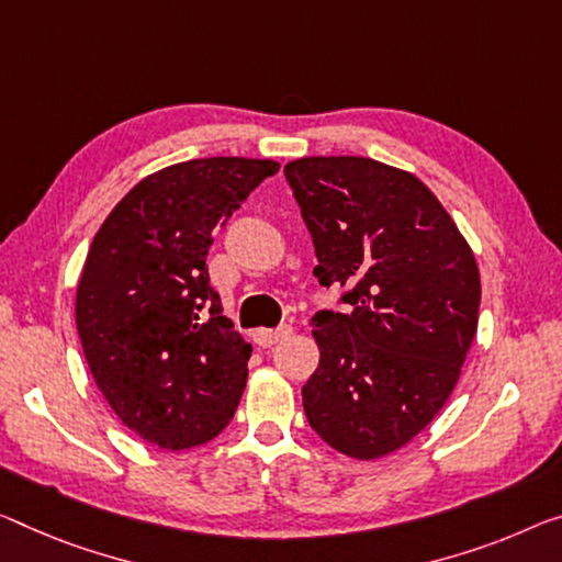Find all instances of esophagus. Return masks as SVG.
Listing matches in <instances>:
<instances>
[{"mask_svg":"<svg viewBox=\"0 0 562 562\" xmlns=\"http://www.w3.org/2000/svg\"><path fill=\"white\" fill-rule=\"evenodd\" d=\"M289 336H291V326H279V329H258L254 334V341L258 344V347L269 349V347H273V344L289 339Z\"/></svg>","mask_w":562,"mask_h":562,"instance_id":"obj_1","label":"esophagus"}]
</instances>
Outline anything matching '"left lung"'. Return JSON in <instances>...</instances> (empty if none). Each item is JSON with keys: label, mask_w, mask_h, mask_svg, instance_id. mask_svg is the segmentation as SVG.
Returning a JSON list of instances; mask_svg holds the SVG:
<instances>
[{"label": "left lung", "mask_w": 562, "mask_h": 562, "mask_svg": "<svg viewBox=\"0 0 562 562\" xmlns=\"http://www.w3.org/2000/svg\"><path fill=\"white\" fill-rule=\"evenodd\" d=\"M286 180L322 286L347 314L311 318L318 367L301 390L311 429L353 460L392 454L450 400L477 331L480 271L437 195L357 155L299 158Z\"/></svg>", "instance_id": "8db88e82"}]
</instances>
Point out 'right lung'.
Wrapping results in <instances>:
<instances>
[{
  "label": "right lung",
  "mask_w": 562,
  "mask_h": 562,
  "mask_svg": "<svg viewBox=\"0 0 562 562\" xmlns=\"http://www.w3.org/2000/svg\"><path fill=\"white\" fill-rule=\"evenodd\" d=\"M279 162L198 158L143 178L94 233L75 322L94 384L160 450L218 437L246 390L251 344L209 279V248Z\"/></svg>",
  "instance_id": "add662e5"
}]
</instances>
